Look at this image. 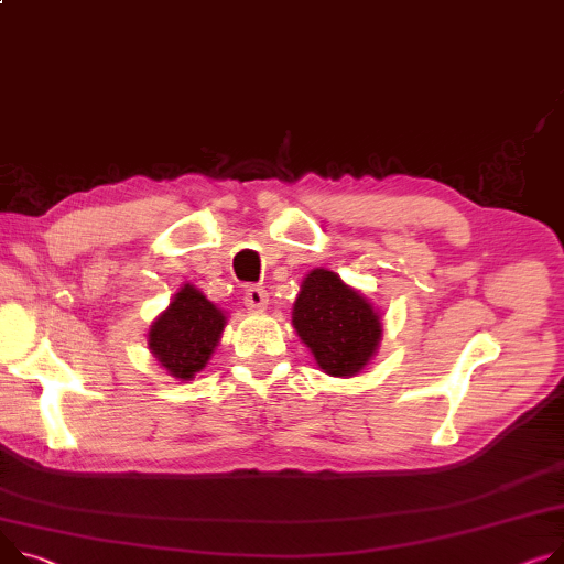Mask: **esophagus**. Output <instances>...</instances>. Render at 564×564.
Returning <instances> with one entry per match:
<instances>
[{
    "label": "esophagus",
    "mask_w": 564,
    "mask_h": 564,
    "mask_svg": "<svg viewBox=\"0 0 564 564\" xmlns=\"http://www.w3.org/2000/svg\"><path fill=\"white\" fill-rule=\"evenodd\" d=\"M245 304H247V308L253 311V313L265 311V308H268V292L262 290V288H258V285L247 288V292H245Z\"/></svg>",
    "instance_id": "esophagus-1"
}]
</instances>
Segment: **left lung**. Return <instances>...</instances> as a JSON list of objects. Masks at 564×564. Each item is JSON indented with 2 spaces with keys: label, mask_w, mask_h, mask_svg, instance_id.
<instances>
[{
  "label": "left lung",
  "mask_w": 564,
  "mask_h": 564,
  "mask_svg": "<svg viewBox=\"0 0 564 564\" xmlns=\"http://www.w3.org/2000/svg\"><path fill=\"white\" fill-rule=\"evenodd\" d=\"M292 326L328 377L351 379L377 356L383 319L369 299L330 270L306 274L292 306Z\"/></svg>",
  "instance_id": "left-lung-1"
}]
</instances>
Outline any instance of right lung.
Instances as JSON below:
<instances>
[{
    "mask_svg": "<svg viewBox=\"0 0 564 564\" xmlns=\"http://www.w3.org/2000/svg\"><path fill=\"white\" fill-rule=\"evenodd\" d=\"M224 326V311L202 290L183 283L170 306L149 326L147 347L172 379L193 381L215 354Z\"/></svg>",
    "mask_w": 564,
    "mask_h": 564,
    "instance_id": "add662e5",
    "label": "right lung"
}]
</instances>
